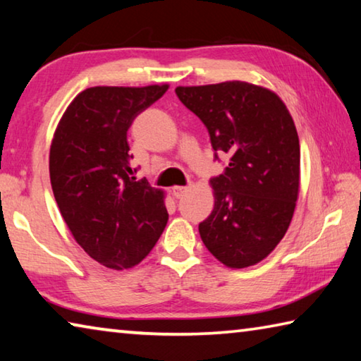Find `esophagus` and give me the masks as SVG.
<instances>
[{"label":"esophagus","instance_id":"esophagus-1","mask_svg":"<svg viewBox=\"0 0 361 361\" xmlns=\"http://www.w3.org/2000/svg\"><path fill=\"white\" fill-rule=\"evenodd\" d=\"M188 189L189 188H186V186H175V188H172V194L175 195L176 199H180L188 192Z\"/></svg>","mask_w":361,"mask_h":361}]
</instances>
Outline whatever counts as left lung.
I'll use <instances>...</instances> for the list:
<instances>
[{
    "label": "left lung",
    "mask_w": 361,
    "mask_h": 361,
    "mask_svg": "<svg viewBox=\"0 0 361 361\" xmlns=\"http://www.w3.org/2000/svg\"><path fill=\"white\" fill-rule=\"evenodd\" d=\"M204 122L224 172L210 180L215 207L199 224L209 252L228 267L253 266L277 247L291 223L299 191V138L288 109L271 90L228 81L176 87Z\"/></svg>",
    "instance_id": "1"
}]
</instances>
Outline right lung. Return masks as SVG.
I'll return each mask as SVG.
<instances>
[{
    "label": "right lung",
    "instance_id": "add662e5",
    "mask_svg": "<svg viewBox=\"0 0 361 361\" xmlns=\"http://www.w3.org/2000/svg\"><path fill=\"white\" fill-rule=\"evenodd\" d=\"M169 85L90 87L59 122L49 172L73 237L90 258L127 269L148 255L166 228L162 191L137 180L127 130Z\"/></svg>",
    "mask_w": 361,
    "mask_h": 361
}]
</instances>
